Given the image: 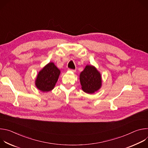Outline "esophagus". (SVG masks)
Masks as SVG:
<instances>
[{
	"label": "esophagus",
	"mask_w": 148,
	"mask_h": 148,
	"mask_svg": "<svg viewBox=\"0 0 148 148\" xmlns=\"http://www.w3.org/2000/svg\"><path fill=\"white\" fill-rule=\"evenodd\" d=\"M68 70L70 71H72V72H74V73L76 71L75 70H73V69H68Z\"/></svg>",
	"instance_id": "esophagus-1"
}]
</instances>
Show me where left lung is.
<instances>
[{
  "instance_id": "8db88e82",
  "label": "left lung",
  "mask_w": 148,
  "mask_h": 148,
  "mask_svg": "<svg viewBox=\"0 0 148 148\" xmlns=\"http://www.w3.org/2000/svg\"><path fill=\"white\" fill-rule=\"evenodd\" d=\"M82 90L88 94H92L101 86L100 73L92 66H87L79 75Z\"/></svg>"
}]
</instances>
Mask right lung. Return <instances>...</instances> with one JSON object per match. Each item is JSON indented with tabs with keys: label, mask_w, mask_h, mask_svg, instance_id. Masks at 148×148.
Here are the masks:
<instances>
[{
	"label": "right lung",
	"mask_w": 148,
	"mask_h": 148,
	"mask_svg": "<svg viewBox=\"0 0 148 148\" xmlns=\"http://www.w3.org/2000/svg\"><path fill=\"white\" fill-rule=\"evenodd\" d=\"M60 71L53 62H49L38 74L36 86L38 89L43 92L52 90L57 82Z\"/></svg>",
	"instance_id": "obj_1"
}]
</instances>
